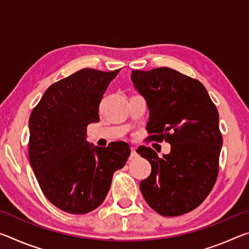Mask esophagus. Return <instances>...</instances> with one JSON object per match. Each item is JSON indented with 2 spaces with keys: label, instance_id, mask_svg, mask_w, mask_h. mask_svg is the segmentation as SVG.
<instances>
[{
  "label": "esophagus",
  "instance_id": "esophagus-1",
  "mask_svg": "<svg viewBox=\"0 0 249 249\" xmlns=\"http://www.w3.org/2000/svg\"><path fill=\"white\" fill-rule=\"evenodd\" d=\"M132 153H130V159H134V158H136L137 157V153H136V148H135V147H132Z\"/></svg>",
  "mask_w": 249,
  "mask_h": 249
}]
</instances>
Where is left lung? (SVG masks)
<instances>
[{
    "mask_svg": "<svg viewBox=\"0 0 249 249\" xmlns=\"http://www.w3.org/2000/svg\"><path fill=\"white\" fill-rule=\"evenodd\" d=\"M130 78L148 107L150 137L171 145L162 157L149 147L137 149L151 165L140 183L142 196L163 216L182 215L205 200L216 181L222 148L216 107L203 84L177 70H133Z\"/></svg>",
    "mask_w": 249,
    "mask_h": 249,
    "instance_id": "left-lung-1",
    "label": "left lung"
}]
</instances>
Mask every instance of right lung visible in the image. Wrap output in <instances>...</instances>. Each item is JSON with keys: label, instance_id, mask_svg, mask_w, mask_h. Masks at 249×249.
Returning a JSON list of instances; mask_svg holds the SVG:
<instances>
[{"label": "right lung", "instance_id": "1", "mask_svg": "<svg viewBox=\"0 0 249 249\" xmlns=\"http://www.w3.org/2000/svg\"><path fill=\"white\" fill-rule=\"evenodd\" d=\"M121 69H81L50 86L29 117L28 155L46 197L65 212L84 214L102 204L113 174L130 155L127 142L107 147L87 142L99 104Z\"/></svg>", "mask_w": 249, "mask_h": 249}]
</instances>
